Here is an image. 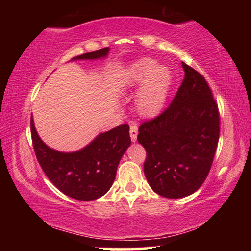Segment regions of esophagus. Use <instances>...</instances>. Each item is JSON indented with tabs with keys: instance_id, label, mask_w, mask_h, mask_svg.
<instances>
[{
	"instance_id": "1",
	"label": "esophagus",
	"mask_w": 251,
	"mask_h": 251,
	"mask_svg": "<svg viewBox=\"0 0 251 251\" xmlns=\"http://www.w3.org/2000/svg\"><path fill=\"white\" fill-rule=\"evenodd\" d=\"M137 134H138V127L137 124H130V129H129V135H130V138H131V142L135 143L137 141Z\"/></svg>"
}]
</instances>
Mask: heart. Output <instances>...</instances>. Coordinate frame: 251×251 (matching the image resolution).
I'll use <instances>...</instances> for the list:
<instances>
[{
    "label": "heart",
    "instance_id": "1",
    "mask_svg": "<svg viewBox=\"0 0 251 251\" xmlns=\"http://www.w3.org/2000/svg\"><path fill=\"white\" fill-rule=\"evenodd\" d=\"M156 65V61L151 58L139 59L123 76L122 86L125 91L133 90L143 83L138 92L137 107L144 116H155L163 109L171 88V71Z\"/></svg>",
    "mask_w": 251,
    "mask_h": 251
}]
</instances>
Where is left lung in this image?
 <instances>
[{
	"label": "left lung",
	"instance_id": "8db88e82",
	"mask_svg": "<svg viewBox=\"0 0 251 251\" xmlns=\"http://www.w3.org/2000/svg\"><path fill=\"white\" fill-rule=\"evenodd\" d=\"M185 77L171 105L139 126L148 184L166 198L194 194L210 171L219 139V112L205 77L182 62Z\"/></svg>",
	"mask_w": 251,
	"mask_h": 251
}]
</instances>
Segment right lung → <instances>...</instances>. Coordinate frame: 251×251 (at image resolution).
<instances>
[{
  "mask_svg": "<svg viewBox=\"0 0 251 251\" xmlns=\"http://www.w3.org/2000/svg\"><path fill=\"white\" fill-rule=\"evenodd\" d=\"M109 48L72 58L97 59L107 56ZM34 151L42 169L53 185L77 201H94L108 192L116 177L120 160L130 145L128 124L100 133L87 146L73 152L49 147L40 138L31 117Z\"/></svg>",
  "mask_w": 251,
  "mask_h": 251,
  "instance_id": "add662e5",
  "label": "right lung"
}]
</instances>
